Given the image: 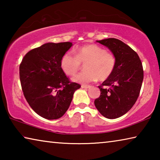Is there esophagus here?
<instances>
[{
	"label": "esophagus",
	"instance_id": "esophagus-1",
	"mask_svg": "<svg viewBox=\"0 0 160 160\" xmlns=\"http://www.w3.org/2000/svg\"><path fill=\"white\" fill-rule=\"evenodd\" d=\"M81 87H82V88H90L91 86L89 85H84V84H83V85H81Z\"/></svg>",
	"mask_w": 160,
	"mask_h": 160
}]
</instances>
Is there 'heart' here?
<instances>
[{"instance_id":"heart-1","label":"heart","mask_w":160,"mask_h":160,"mask_svg":"<svg viewBox=\"0 0 160 160\" xmlns=\"http://www.w3.org/2000/svg\"><path fill=\"white\" fill-rule=\"evenodd\" d=\"M74 54L70 51L65 53L61 58V67L65 73L71 76L78 71L81 64H85V71L72 78L75 82L87 83L98 78L103 81L108 79L114 71L116 56L99 45L82 46L75 50Z\"/></svg>"}]
</instances>
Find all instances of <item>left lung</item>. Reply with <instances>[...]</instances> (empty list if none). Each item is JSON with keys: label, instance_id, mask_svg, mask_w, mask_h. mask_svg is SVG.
<instances>
[{"label": "left lung", "instance_id": "8db88e82", "mask_svg": "<svg viewBox=\"0 0 160 160\" xmlns=\"http://www.w3.org/2000/svg\"><path fill=\"white\" fill-rule=\"evenodd\" d=\"M114 54L116 66L112 75L99 88L101 94L94 100L97 109L107 118L126 113L138 98L143 80V68L138 53L115 38L97 41Z\"/></svg>", "mask_w": 160, "mask_h": 160}]
</instances>
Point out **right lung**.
Here are the masks:
<instances>
[{
    "label": "right lung",
    "mask_w": 160,
    "mask_h": 160,
    "mask_svg": "<svg viewBox=\"0 0 160 160\" xmlns=\"http://www.w3.org/2000/svg\"><path fill=\"white\" fill-rule=\"evenodd\" d=\"M71 42L47 43L26 53L20 65L22 90L29 106L42 117L61 118L68 109L80 85L70 82L61 60Z\"/></svg>",
    "instance_id": "right-lung-1"
}]
</instances>
